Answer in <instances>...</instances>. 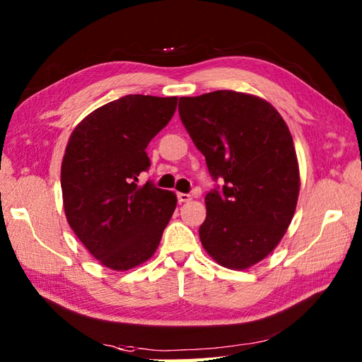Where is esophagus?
Instances as JSON below:
<instances>
[{
  "mask_svg": "<svg viewBox=\"0 0 362 362\" xmlns=\"http://www.w3.org/2000/svg\"><path fill=\"white\" fill-rule=\"evenodd\" d=\"M191 199H193V196H191V194H185V193H177V201H179V204H185V202H189Z\"/></svg>",
  "mask_w": 362,
  "mask_h": 362,
  "instance_id": "esophagus-1",
  "label": "esophagus"
}]
</instances>
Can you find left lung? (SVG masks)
Here are the masks:
<instances>
[{
  "label": "left lung",
  "instance_id": "obj_1",
  "mask_svg": "<svg viewBox=\"0 0 362 362\" xmlns=\"http://www.w3.org/2000/svg\"><path fill=\"white\" fill-rule=\"evenodd\" d=\"M179 115L222 188L205 196L199 236L218 264L244 271L271 253L294 216L300 174L292 135L264 99L232 90L180 98Z\"/></svg>",
  "mask_w": 362,
  "mask_h": 362
}]
</instances>
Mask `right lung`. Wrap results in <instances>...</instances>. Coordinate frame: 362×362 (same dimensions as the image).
I'll return each instance as SVG.
<instances>
[{"label":"right lung","instance_id":"add662e5","mask_svg":"<svg viewBox=\"0 0 362 362\" xmlns=\"http://www.w3.org/2000/svg\"><path fill=\"white\" fill-rule=\"evenodd\" d=\"M175 107V96H122L87 115L68 140L60 171L66 221L113 271L148 261L175 210L173 191L138 185L151 166L146 148Z\"/></svg>","mask_w":362,"mask_h":362}]
</instances>
